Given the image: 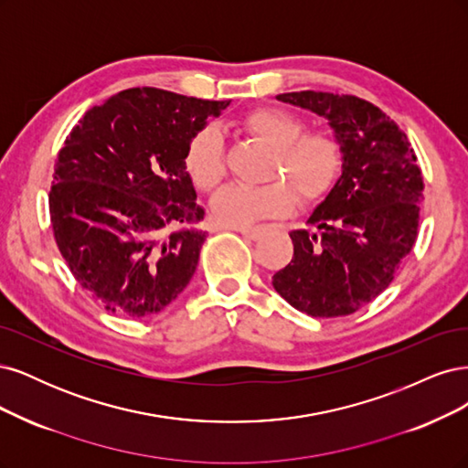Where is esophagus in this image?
Returning <instances> with one entry per match:
<instances>
[{
    "instance_id": "34e87169",
    "label": "esophagus",
    "mask_w": 468,
    "mask_h": 468,
    "mask_svg": "<svg viewBox=\"0 0 468 468\" xmlns=\"http://www.w3.org/2000/svg\"><path fill=\"white\" fill-rule=\"evenodd\" d=\"M231 229L240 233L243 237H247V239H252V240L262 237V229L261 228H231Z\"/></svg>"
}]
</instances>
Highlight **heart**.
Returning a JSON list of instances; mask_svg holds the SVG:
<instances>
[{
  "instance_id": "heart-1",
  "label": "heart",
  "mask_w": 468,
  "mask_h": 468,
  "mask_svg": "<svg viewBox=\"0 0 468 468\" xmlns=\"http://www.w3.org/2000/svg\"><path fill=\"white\" fill-rule=\"evenodd\" d=\"M250 138L274 149L266 186L229 185L212 202L216 219L225 228H247L259 219L290 216L297 206L319 204L333 190L342 169V145L328 132H305L299 116L280 109H256L240 120ZM192 183L212 192L225 176V149L216 128L192 135L183 157Z\"/></svg>"
}]
</instances>
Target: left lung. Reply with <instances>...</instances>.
I'll return each instance as SVG.
<instances>
[{
	"instance_id": "obj_1",
	"label": "left lung",
	"mask_w": 468,
	"mask_h": 468,
	"mask_svg": "<svg viewBox=\"0 0 468 468\" xmlns=\"http://www.w3.org/2000/svg\"><path fill=\"white\" fill-rule=\"evenodd\" d=\"M328 120L342 145V175L292 231L293 259L274 274L292 307L319 319L352 314L393 282L418 237L424 178L406 133L375 104L323 91L282 93Z\"/></svg>"
}]
</instances>
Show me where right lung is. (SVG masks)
Listing matches in <instances>:
<instances>
[{
	"mask_svg": "<svg viewBox=\"0 0 468 468\" xmlns=\"http://www.w3.org/2000/svg\"><path fill=\"white\" fill-rule=\"evenodd\" d=\"M229 101L133 87L89 109L59 149L48 194L73 278L126 319L155 314L196 272L206 233L185 152Z\"/></svg>",
	"mask_w": 468,
	"mask_h": 468,
	"instance_id": "1",
	"label": "right lung"
}]
</instances>
